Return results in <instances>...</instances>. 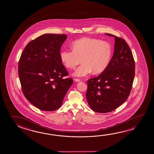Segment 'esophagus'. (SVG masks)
Listing matches in <instances>:
<instances>
[{
    "label": "esophagus",
    "instance_id": "esophagus-1",
    "mask_svg": "<svg viewBox=\"0 0 154 154\" xmlns=\"http://www.w3.org/2000/svg\"><path fill=\"white\" fill-rule=\"evenodd\" d=\"M74 81L76 82H80V81H81V79H77V78H75V79H74Z\"/></svg>",
    "mask_w": 154,
    "mask_h": 154
}]
</instances>
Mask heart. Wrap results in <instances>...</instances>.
Returning <instances> with one entry per match:
<instances>
[{
  "mask_svg": "<svg viewBox=\"0 0 154 154\" xmlns=\"http://www.w3.org/2000/svg\"><path fill=\"white\" fill-rule=\"evenodd\" d=\"M72 50L63 49L60 58L67 68L74 69L82 62L75 71L73 75L83 77L92 71L101 73L105 70L111 61L113 49L106 41L94 38H84L75 41L71 45Z\"/></svg>",
  "mask_w": 154,
  "mask_h": 154,
  "instance_id": "1",
  "label": "heart"
}]
</instances>
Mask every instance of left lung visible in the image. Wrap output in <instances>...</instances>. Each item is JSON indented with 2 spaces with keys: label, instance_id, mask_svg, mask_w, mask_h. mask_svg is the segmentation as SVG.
Segmentation results:
<instances>
[{
  "label": "left lung",
  "instance_id": "left-lung-1",
  "mask_svg": "<svg viewBox=\"0 0 154 154\" xmlns=\"http://www.w3.org/2000/svg\"><path fill=\"white\" fill-rule=\"evenodd\" d=\"M115 38L113 55L107 68L88 81L86 97L93 111H114L128 98L135 76V62L130 48L124 39Z\"/></svg>",
  "mask_w": 154,
  "mask_h": 154
}]
</instances>
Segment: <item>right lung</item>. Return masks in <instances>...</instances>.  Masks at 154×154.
<instances>
[{
  "label": "right lung",
  "mask_w": 154,
  "mask_h": 154,
  "mask_svg": "<svg viewBox=\"0 0 154 154\" xmlns=\"http://www.w3.org/2000/svg\"><path fill=\"white\" fill-rule=\"evenodd\" d=\"M66 38V34H43L30 41L21 55L18 73L23 93L40 110L60 108L73 83L72 78H63L68 73L60 56Z\"/></svg>",
  "instance_id": "add662e5"
}]
</instances>
